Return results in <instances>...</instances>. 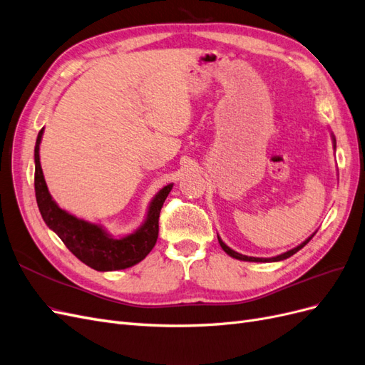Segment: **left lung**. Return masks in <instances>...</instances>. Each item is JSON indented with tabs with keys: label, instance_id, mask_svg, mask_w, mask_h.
<instances>
[{
	"label": "left lung",
	"instance_id": "1",
	"mask_svg": "<svg viewBox=\"0 0 365 365\" xmlns=\"http://www.w3.org/2000/svg\"><path fill=\"white\" fill-rule=\"evenodd\" d=\"M330 135H332L334 149L336 150V140H335V135L332 134V132H330ZM314 235H315V233H314ZM314 235H311L306 240H303L300 245H297L295 248H292V250H289V251H286V252H282V254H279V256H274V257H251V256H245V254H240V252H237V251H235V250H231V248L225 244V242L219 237V235H217V240H219V245L222 247V250L228 254L230 257H233V259L244 260V262H280V260H284V259H288V257L294 256V254H295L297 251H300V250L307 244V242L314 237Z\"/></svg>",
	"mask_w": 365,
	"mask_h": 365
}]
</instances>
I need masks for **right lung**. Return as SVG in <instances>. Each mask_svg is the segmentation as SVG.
Instances as JSON below:
<instances>
[{"mask_svg": "<svg viewBox=\"0 0 365 365\" xmlns=\"http://www.w3.org/2000/svg\"><path fill=\"white\" fill-rule=\"evenodd\" d=\"M43 128L35 145V193L41 216L74 256L96 271H118L134 267L155 247L158 239V217L161 207L172 190L173 182L164 185L152 197L141 225L126 235L114 236L102 225L77 217L53 200L43 178L39 158V145Z\"/></svg>", "mask_w": 365, "mask_h": 365, "instance_id": "obj_1", "label": "right lung"}]
</instances>
